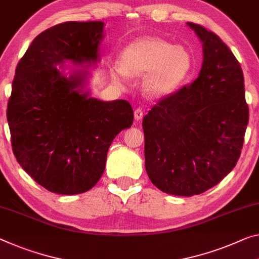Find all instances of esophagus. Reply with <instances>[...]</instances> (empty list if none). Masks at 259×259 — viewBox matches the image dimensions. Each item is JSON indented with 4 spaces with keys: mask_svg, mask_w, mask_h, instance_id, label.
<instances>
[{
    "mask_svg": "<svg viewBox=\"0 0 259 259\" xmlns=\"http://www.w3.org/2000/svg\"><path fill=\"white\" fill-rule=\"evenodd\" d=\"M142 117H143V110L140 109V107L135 109V111H134V118L137 119V120H141Z\"/></svg>",
    "mask_w": 259,
    "mask_h": 259,
    "instance_id": "34e87169",
    "label": "esophagus"
}]
</instances>
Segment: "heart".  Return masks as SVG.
Wrapping results in <instances>:
<instances>
[{"instance_id": "1", "label": "heart", "mask_w": 259, "mask_h": 259, "mask_svg": "<svg viewBox=\"0 0 259 259\" xmlns=\"http://www.w3.org/2000/svg\"><path fill=\"white\" fill-rule=\"evenodd\" d=\"M192 68V59L182 46H172L160 38H142L122 51L121 63H114V79L126 81L128 74L145 75L143 88L152 96L176 91Z\"/></svg>"}]
</instances>
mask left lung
<instances>
[{
    "label": "left lung",
    "instance_id": "left-lung-1",
    "mask_svg": "<svg viewBox=\"0 0 259 259\" xmlns=\"http://www.w3.org/2000/svg\"><path fill=\"white\" fill-rule=\"evenodd\" d=\"M188 25L202 42L199 76L158 101L142 121L149 180L163 192L182 197L205 192L234 169L249 120L235 55L212 31Z\"/></svg>",
    "mask_w": 259,
    "mask_h": 259
}]
</instances>
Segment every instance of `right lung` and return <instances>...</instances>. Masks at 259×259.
<instances>
[{
	"mask_svg": "<svg viewBox=\"0 0 259 259\" xmlns=\"http://www.w3.org/2000/svg\"><path fill=\"white\" fill-rule=\"evenodd\" d=\"M103 22H66L38 34L16 67L7 119L22 168L42 188L78 194L96 185L113 139L133 124L124 99L83 93L87 73L67 77L57 67L98 61Z\"/></svg>",
	"mask_w": 259,
	"mask_h": 259,
	"instance_id": "obj_1",
	"label": "right lung"
}]
</instances>
